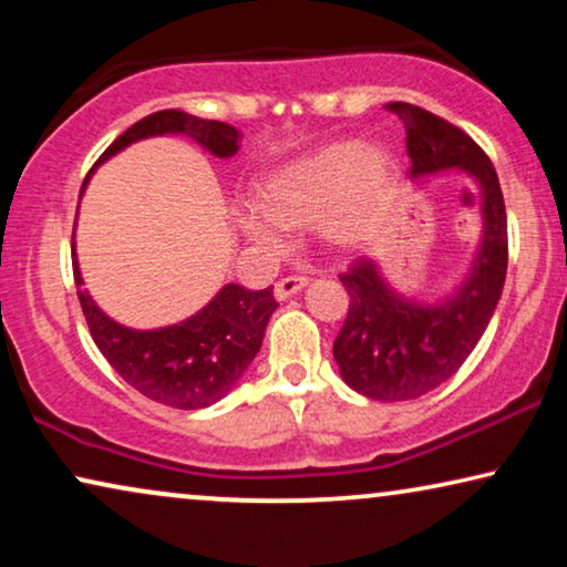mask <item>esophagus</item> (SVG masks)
Listing matches in <instances>:
<instances>
[{
  "instance_id": "esophagus-1",
  "label": "esophagus",
  "mask_w": 567,
  "mask_h": 567,
  "mask_svg": "<svg viewBox=\"0 0 567 567\" xmlns=\"http://www.w3.org/2000/svg\"><path fill=\"white\" fill-rule=\"evenodd\" d=\"M307 284H309L307 276H286V278H281V281L276 284L274 293H276L278 301H284V299H289L291 293H297V291L305 289Z\"/></svg>"
}]
</instances>
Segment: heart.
I'll return each instance as SVG.
<instances>
[{
    "label": "heart",
    "instance_id": "1",
    "mask_svg": "<svg viewBox=\"0 0 567 567\" xmlns=\"http://www.w3.org/2000/svg\"><path fill=\"white\" fill-rule=\"evenodd\" d=\"M398 183V162L386 150L355 138L322 146L270 173L258 188L260 214L245 216V229L262 243H278V227H317L340 247L369 235Z\"/></svg>",
    "mask_w": 567,
    "mask_h": 567
}]
</instances>
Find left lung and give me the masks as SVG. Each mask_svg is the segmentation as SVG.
Wrapping results in <instances>:
<instances>
[{
    "label": "left lung",
    "mask_w": 567,
    "mask_h": 567,
    "mask_svg": "<svg viewBox=\"0 0 567 567\" xmlns=\"http://www.w3.org/2000/svg\"><path fill=\"white\" fill-rule=\"evenodd\" d=\"M386 107L405 123L413 159L408 175L464 169L477 181L483 206V243L470 276L441 305H417L394 293L371 258H359L340 274L351 297L332 343L340 377L363 398L400 402L444 384L483 338L506 281L508 224L493 162L462 128L410 103Z\"/></svg>",
    "instance_id": "left-lung-1"
}]
</instances>
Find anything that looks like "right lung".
<instances>
[{
	"instance_id": "add662e5",
	"label": "right lung",
	"mask_w": 567,
	"mask_h": 567,
	"mask_svg": "<svg viewBox=\"0 0 567 567\" xmlns=\"http://www.w3.org/2000/svg\"><path fill=\"white\" fill-rule=\"evenodd\" d=\"M162 134H188L221 159L239 150V131L229 123L196 118L183 111H157L123 131L103 152L97 165L138 138ZM87 177H84V185H87ZM72 266L74 281L80 286L76 297H80L84 320L100 353L136 392L177 410L214 405L235 386L258 355L266 324L278 307L274 286L250 291L239 284H227L198 315L181 324L159 330H131L113 322L82 289L76 255Z\"/></svg>"
}]
</instances>
